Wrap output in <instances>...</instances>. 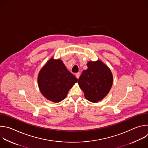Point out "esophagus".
I'll list each match as a JSON object with an SVG mask.
<instances>
[{"mask_svg":"<svg viewBox=\"0 0 148 148\" xmlns=\"http://www.w3.org/2000/svg\"><path fill=\"white\" fill-rule=\"evenodd\" d=\"M75 77L78 79L79 77V75H80V73H75Z\"/></svg>","mask_w":148,"mask_h":148,"instance_id":"1","label":"esophagus"}]
</instances>
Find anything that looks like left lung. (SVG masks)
I'll use <instances>...</instances> for the list:
<instances>
[{
	"label": "left lung",
	"instance_id": "1",
	"mask_svg": "<svg viewBox=\"0 0 148 148\" xmlns=\"http://www.w3.org/2000/svg\"><path fill=\"white\" fill-rule=\"evenodd\" d=\"M88 69L84 70L78 83L85 97L92 102L102 99L110 92L113 81L109 68L100 60L87 63Z\"/></svg>",
	"mask_w": 148,
	"mask_h": 148
}]
</instances>
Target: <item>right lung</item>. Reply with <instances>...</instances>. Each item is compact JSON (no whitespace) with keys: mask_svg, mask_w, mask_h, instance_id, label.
<instances>
[{"mask_svg":"<svg viewBox=\"0 0 148 148\" xmlns=\"http://www.w3.org/2000/svg\"><path fill=\"white\" fill-rule=\"evenodd\" d=\"M78 79L67 70L60 60L51 58L41 69L38 76L40 90L47 99L59 102L67 95Z\"/></svg>","mask_w":148,"mask_h":148,"instance_id":"add662e5","label":"right lung"}]
</instances>
